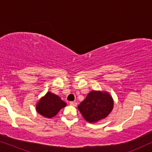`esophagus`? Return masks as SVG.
Listing matches in <instances>:
<instances>
[{"label":"esophagus","mask_w":152,"mask_h":152,"mask_svg":"<svg viewBox=\"0 0 152 152\" xmlns=\"http://www.w3.org/2000/svg\"><path fill=\"white\" fill-rule=\"evenodd\" d=\"M70 105L71 106H73V107H76L77 104V103L76 102H70Z\"/></svg>","instance_id":"esophagus-1"}]
</instances>
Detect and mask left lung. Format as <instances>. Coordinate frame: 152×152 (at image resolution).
I'll use <instances>...</instances> for the list:
<instances>
[{"mask_svg":"<svg viewBox=\"0 0 152 152\" xmlns=\"http://www.w3.org/2000/svg\"><path fill=\"white\" fill-rule=\"evenodd\" d=\"M113 107V101L110 95L95 91L89 93L78 106L83 117L88 122H95L107 117Z\"/></svg>","mask_w":152,"mask_h":152,"instance_id":"8db88e82","label":"left lung"}]
</instances>
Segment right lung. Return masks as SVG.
Here are the masks:
<instances>
[{
  "mask_svg": "<svg viewBox=\"0 0 152 152\" xmlns=\"http://www.w3.org/2000/svg\"><path fill=\"white\" fill-rule=\"evenodd\" d=\"M66 104L57 95L48 92L42 97L37 105V111L41 115L48 118H53L57 114Z\"/></svg>",
  "mask_w": 152,
  "mask_h": 152,
  "instance_id": "add662e5",
  "label": "right lung"
}]
</instances>
